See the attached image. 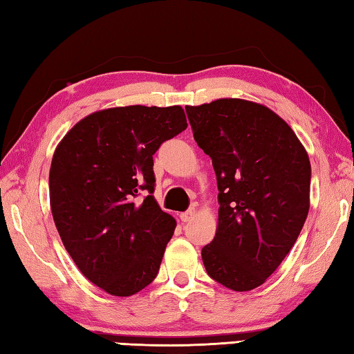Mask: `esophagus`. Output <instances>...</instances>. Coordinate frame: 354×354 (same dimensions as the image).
Returning a JSON list of instances; mask_svg holds the SVG:
<instances>
[{
    "instance_id": "34e87169",
    "label": "esophagus",
    "mask_w": 354,
    "mask_h": 354,
    "mask_svg": "<svg viewBox=\"0 0 354 354\" xmlns=\"http://www.w3.org/2000/svg\"><path fill=\"white\" fill-rule=\"evenodd\" d=\"M196 214H197V208L196 207H191L189 209H187V212L180 214V219L183 222H189V221H193L196 218Z\"/></svg>"
}]
</instances>
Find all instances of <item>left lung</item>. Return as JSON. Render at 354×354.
<instances>
[{"instance_id":"8db88e82","label":"left lung","mask_w":354,"mask_h":354,"mask_svg":"<svg viewBox=\"0 0 354 354\" xmlns=\"http://www.w3.org/2000/svg\"><path fill=\"white\" fill-rule=\"evenodd\" d=\"M194 140L213 160L219 219L202 249L207 274L245 292L268 280L292 249L309 212L306 149L275 111L245 99L187 105Z\"/></svg>"}]
</instances>
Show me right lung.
I'll return each instance as SVG.
<instances>
[{"label": "right lung", "instance_id": "obj_1", "mask_svg": "<svg viewBox=\"0 0 354 354\" xmlns=\"http://www.w3.org/2000/svg\"><path fill=\"white\" fill-rule=\"evenodd\" d=\"M187 127L180 105L113 107L85 116L55 147L54 224L84 277L110 295H133L158 274L177 222L152 196V155ZM140 190L149 193L141 203Z\"/></svg>", "mask_w": 354, "mask_h": 354}]
</instances>
